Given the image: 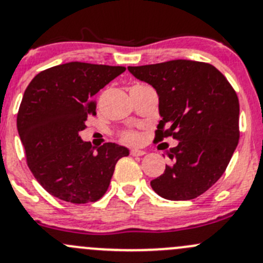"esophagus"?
I'll return each instance as SVG.
<instances>
[{"instance_id": "obj_1", "label": "esophagus", "mask_w": 263, "mask_h": 263, "mask_svg": "<svg viewBox=\"0 0 263 263\" xmlns=\"http://www.w3.org/2000/svg\"><path fill=\"white\" fill-rule=\"evenodd\" d=\"M129 154H131L132 156H142V155L146 154V151L139 150V148H132V150L129 151Z\"/></svg>"}]
</instances>
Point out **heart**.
Wrapping results in <instances>:
<instances>
[{
    "mask_svg": "<svg viewBox=\"0 0 263 263\" xmlns=\"http://www.w3.org/2000/svg\"><path fill=\"white\" fill-rule=\"evenodd\" d=\"M120 139L127 143H137L140 141V136L134 129H127V131L121 132Z\"/></svg>",
    "mask_w": 263,
    "mask_h": 263,
    "instance_id": "b5f03b06",
    "label": "heart"
}]
</instances>
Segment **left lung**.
<instances>
[{"instance_id": "1", "label": "left lung", "mask_w": 263, "mask_h": 263, "mask_svg": "<svg viewBox=\"0 0 263 263\" xmlns=\"http://www.w3.org/2000/svg\"><path fill=\"white\" fill-rule=\"evenodd\" d=\"M159 96L162 120L157 142L174 137L171 164L151 181L168 200H190L213 186L228 166L239 140V102L236 90L215 66L193 60L128 66Z\"/></svg>"}]
</instances>
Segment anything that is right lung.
<instances>
[{
  "label": "right lung",
  "mask_w": 263,
  "mask_h": 263,
  "mask_svg": "<svg viewBox=\"0 0 263 263\" xmlns=\"http://www.w3.org/2000/svg\"><path fill=\"white\" fill-rule=\"evenodd\" d=\"M124 66L71 62L40 71L25 90L17 129L27 166L52 197L73 204L99 200L118 160L128 150L103 143L97 150L82 141L95 95L122 74Z\"/></svg>",
  "instance_id": "1"
}]
</instances>
